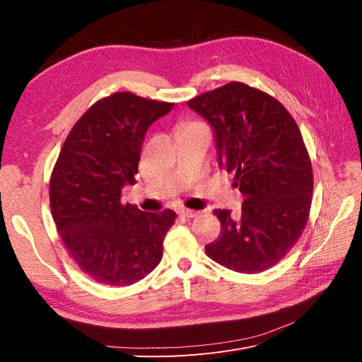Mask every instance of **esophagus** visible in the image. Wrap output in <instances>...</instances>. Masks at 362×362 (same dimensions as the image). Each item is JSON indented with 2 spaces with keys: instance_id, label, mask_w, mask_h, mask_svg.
I'll use <instances>...</instances> for the list:
<instances>
[{
  "instance_id": "1",
  "label": "esophagus",
  "mask_w": 362,
  "mask_h": 362,
  "mask_svg": "<svg viewBox=\"0 0 362 362\" xmlns=\"http://www.w3.org/2000/svg\"><path fill=\"white\" fill-rule=\"evenodd\" d=\"M180 214L182 216V217H189V218H192V217H196L199 214V211H194V210H189V208H181L180 210Z\"/></svg>"
}]
</instances>
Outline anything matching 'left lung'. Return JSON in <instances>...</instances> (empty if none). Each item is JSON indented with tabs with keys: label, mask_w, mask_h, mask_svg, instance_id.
<instances>
[{
	"label": "left lung",
	"mask_w": 362,
	"mask_h": 362,
	"mask_svg": "<svg viewBox=\"0 0 362 362\" xmlns=\"http://www.w3.org/2000/svg\"><path fill=\"white\" fill-rule=\"evenodd\" d=\"M214 131L218 166L243 194L238 214L214 210L221 235L206 255L240 273L270 269L308 222L313 168L296 120L275 98L231 81L187 103Z\"/></svg>",
	"instance_id": "1"
}]
</instances>
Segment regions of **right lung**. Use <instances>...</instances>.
Returning <instances> with one entry per match:
<instances>
[{
	"mask_svg": "<svg viewBox=\"0 0 362 362\" xmlns=\"http://www.w3.org/2000/svg\"><path fill=\"white\" fill-rule=\"evenodd\" d=\"M172 103L116 92L95 103L64 140L49 181L62 242L90 279L127 287L154 270L175 211H140L120 201L136 184L145 134Z\"/></svg>",
	"mask_w": 362,
	"mask_h": 362,
	"instance_id": "add662e5",
	"label": "right lung"
}]
</instances>
